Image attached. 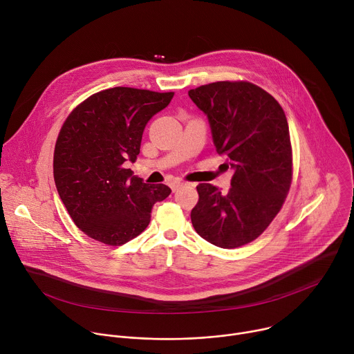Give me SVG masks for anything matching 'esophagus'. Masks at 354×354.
I'll list each match as a JSON object with an SVG mask.
<instances>
[{
    "label": "esophagus",
    "instance_id": "34e87169",
    "mask_svg": "<svg viewBox=\"0 0 354 354\" xmlns=\"http://www.w3.org/2000/svg\"><path fill=\"white\" fill-rule=\"evenodd\" d=\"M182 185H183V183H182L180 180H174V182H171V183H169V187L172 189V192H175V190H178Z\"/></svg>",
    "mask_w": 354,
    "mask_h": 354
}]
</instances>
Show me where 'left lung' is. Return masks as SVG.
I'll list each match as a JSON object with an SVG mask.
<instances>
[{"label": "left lung", "instance_id": "obj_1", "mask_svg": "<svg viewBox=\"0 0 354 354\" xmlns=\"http://www.w3.org/2000/svg\"><path fill=\"white\" fill-rule=\"evenodd\" d=\"M189 96L209 118L217 154L235 169L227 193L198 183L192 224L216 246L239 248L270 225L288 194L292 149L286 113L269 92L248 81L212 82Z\"/></svg>", "mask_w": 354, "mask_h": 354}]
</instances>
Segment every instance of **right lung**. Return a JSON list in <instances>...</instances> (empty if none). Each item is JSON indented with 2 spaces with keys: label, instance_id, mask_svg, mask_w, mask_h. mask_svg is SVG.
<instances>
[{
  "label": "right lung",
  "instance_id": "add662e5",
  "mask_svg": "<svg viewBox=\"0 0 354 354\" xmlns=\"http://www.w3.org/2000/svg\"><path fill=\"white\" fill-rule=\"evenodd\" d=\"M174 92L115 86L77 105L63 123L53 157L57 192L74 224L89 238L119 246L140 235L167 185L144 183L126 161L140 154L148 120Z\"/></svg>",
  "mask_w": 354,
  "mask_h": 354
}]
</instances>
